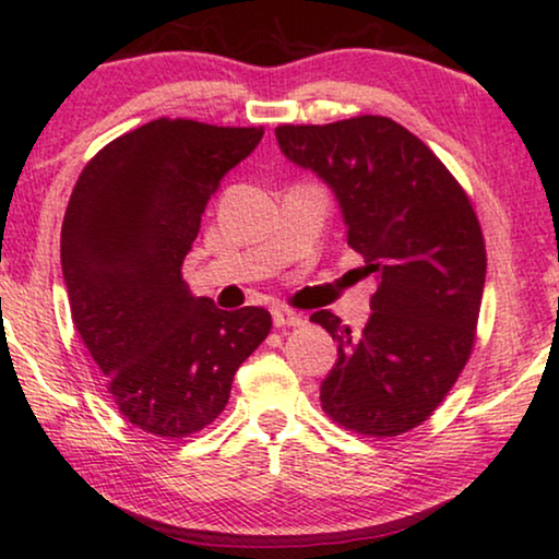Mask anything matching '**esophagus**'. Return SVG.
<instances>
[{
	"label": "esophagus",
	"instance_id": "obj_1",
	"mask_svg": "<svg viewBox=\"0 0 559 559\" xmlns=\"http://www.w3.org/2000/svg\"><path fill=\"white\" fill-rule=\"evenodd\" d=\"M272 323L277 325V328L302 325V316H300V312L289 310V308H274V310H272Z\"/></svg>",
	"mask_w": 559,
	"mask_h": 559
}]
</instances>
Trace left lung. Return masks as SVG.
<instances>
[{"instance_id":"8db88e82","label":"left lung","mask_w":559,"mask_h":559,"mask_svg":"<svg viewBox=\"0 0 559 559\" xmlns=\"http://www.w3.org/2000/svg\"><path fill=\"white\" fill-rule=\"evenodd\" d=\"M289 163L338 201L350 249L377 274L371 316L350 333L312 312L338 343L320 402L346 430L394 438L432 415L468 361L486 249L463 188L427 144L386 117L277 127Z\"/></svg>"}]
</instances>
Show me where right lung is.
<instances>
[{
	"label": "right lung",
	"instance_id": "obj_1",
	"mask_svg": "<svg viewBox=\"0 0 559 559\" xmlns=\"http://www.w3.org/2000/svg\"><path fill=\"white\" fill-rule=\"evenodd\" d=\"M262 136L155 119L106 144L71 193L60 264L75 331L121 415L157 438L211 425L272 328L264 308L221 310L180 274L211 193Z\"/></svg>",
	"mask_w": 559,
	"mask_h": 559
}]
</instances>
